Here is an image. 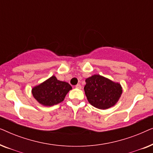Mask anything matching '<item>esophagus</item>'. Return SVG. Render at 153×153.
I'll return each mask as SVG.
<instances>
[{
    "instance_id": "esophagus-1",
    "label": "esophagus",
    "mask_w": 153,
    "mask_h": 153,
    "mask_svg": "<svg viewBox=\"0 0 153 153\" xmlns=\"http://www.w3.org/2000/svg\"><path fill=\"white\" fill-rule=\"evenodd\" d=\"M75 88H77V89H81V85L80 84H77V85H76Z\"/></svg>"
}]
</instances>
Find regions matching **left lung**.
I'll list each match as a JSON object with an SVG mask.
<instances>
[{
    "label": "left lung",
    "mask_w": 153,
    "mask_h": 153,
    "mask_svg": "<svg viewBox=\"0 0 153 153\" xmlns=\"http://www.w3.org/2000/svg\"><path fill=\"white\" fill-rule=\"evenodd\" d=\"M84 91L88 101L99 109H108L117 104L123 93L120 83L100 74L85 79Z\"/></svg>",
    "instance_id": "left-lung-1"
}]
</instances>
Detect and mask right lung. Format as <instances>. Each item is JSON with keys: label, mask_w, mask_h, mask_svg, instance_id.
Listing matches in <instances>:
<instances>
[{"label": "right lung", "mask_w": 153, "mask_h": 153, "mask_svg": "<svg viewBox=\"0 0 153 153\" xmlns=\"http://www.w3.org/2000/svg\"><path fill=\"white\" fill-rule=\"evenodd\" d=\"M72 88L68 83L58 80L53 75L31 90L33 97L45 106H51L62 102Z\"/></svg>", "instance_id": "right-lung-1"}]
</instances>
